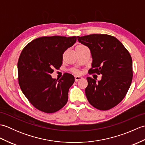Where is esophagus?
Instances as JSON below:
<instances>
[{"label": "esophagus", "instance_id": "esophagus-1", "mask_svg": "<svg viewBox=\"0 0 145 145\" xmlns=\"http://www.w3.org/2000/svg\"><path fill=\"white\" fill-rule=\"evenodd\" d=\"M83 78L82 77V76H75V82H77L78 80H82Z\"/></svg>", "mask_w": 145, "mask_h": 145}]
</instances>
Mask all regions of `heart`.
<instances>
[{
	"label": "heart",
	"instance_id": "b5f03b06",
	"mask_svg": "<svg viewBox=\"0 0 145 145\" xmlns=\"http://www.w3.org/2000/svg\"><path fill=\"white\" fill-rule=\"evenodd\" d=\"M73 72H74L75 73H76V74H79V73H80V72L78 70H75Z\"/></svg>",
	"mask_w": 145,
	"mask_h": 145
}]
</instances>
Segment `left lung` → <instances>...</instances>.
<instances>
[{
  "label": "left lung",
  "instance_id": "obj_1",
  "mask_svg": "<svg viewBox=\"0 0 145 145\" xmlns=\"http://www.w3.org/2000/svg\"><path fill=\"white\" fill-rule=\"evenodd\" d=\"M77 39L91 51L93 61L88 73L102 75L98 82L87 78L85 94L88 102L100 110L112 108L123 100L131 85V55L122 43L112 35L91 34Z\"/></svg>",
  "mask_w": 145,
  "mask_h": 145
}]
</instances>
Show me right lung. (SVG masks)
Here are the masks:
<instances>
[{"mask_svg": "<svg viewBox=\"0 0 145 145\" xmlns=\"http://www.w3.org/2000/svg\"><path fill=\"white\" fill-rule=\"evenodd\" d=\"M76 37H42L27 44L18 60V84L35 108L46 113L57 112L65 105L68 93L75 81L65 73L60 80L50 75L62 64L63 54L72 47Z\"/></svg>", "mask_w": 145, "mask_h": 145, "instance_id": "right-lung-1", "label": "right lung"}]
</instances>
